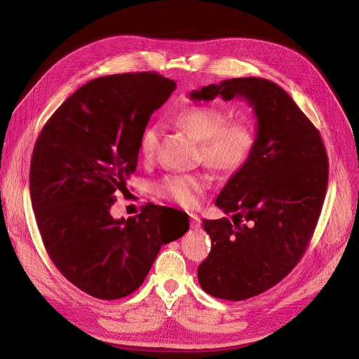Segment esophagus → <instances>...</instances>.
I'll return each instance as SVG.
<instances>
[{"label": "esophagus", "instance_id": "1", "mask_svg": "<svg viewBox=\"0 0 359 359\" xmlns=\"http://www.w3.org/2000/svg\"><path fill=\"white\" fill-rule=\"evenodd\" d=\"M189 217H191V227L192 229H199L201 227V218L196 215V214H189Z\"/></svg>", "mask_w": 359, "mask_h": 359}]
</instances>
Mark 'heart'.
I'll return each instance as SVG.
<instances>
[{
  "mask_svg": "<svg viewBox=\"0 0 359 359\" xmlns=\"http://www.w3.org/2000/svg\"><path fill=\"white\" fill-rule=\"evenodd\" d=\"M175 122L199 142L202 161L221 173H236L252 158L257 137L249 121H229L227 111L215 106L194 104L179 110ZM160 126L149 125L142 130L140 151L145 158L154 156L160 142ZM206 189L201 175H170L157 186L158 194L184 208H192Z\"/></svg>",
  "mask_w": 359,
  "mask_h": 359,
  "instance_id": "obj_1",
  "label": "heart"
}]
</instances>
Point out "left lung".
<instances>
[{"mask_svg": "<svg viewBox=\"0 0 359 359\" xmlns=\"http://www.w3.org/2000/svg\"><path fill=\"white\" fill-rule=\"evenodd\" d=\"M217 96L248 100L257 119V142L215 201L233 214V222L203 219L212 246L198 279L210 295L241 301L276 285L304 255L323 206L329 164L318 130L278 84L243 77L191 93L192 100Z\"/></svg>", "mask_w": 359, "mask_h": 359, "instance_id": "obj_1", "label": "left lung"}]
</instances>
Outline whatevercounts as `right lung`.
Instances as JSON below:
<instances>
[{
    "label": "right lung",
    "mask_w": 359,
    "mask_h": 359,
    "mask_svg": "<svg viewBox=\"0 0 359 359\" xmlns=\"http://www.w3.org/2000/svg\"><path fill=\"white\" fill-rule=\"evenodd\" d=\"M176 83L157 72L88 81L43 126L30 163V198L45 249L60 272L100 299L138 290L161 249L189 230H165L164 212L110 214L137 170L140 140ZM167 211V210H164Z\"/></svg>",
    "instance_id": "obj_1"
}]
</instances>
